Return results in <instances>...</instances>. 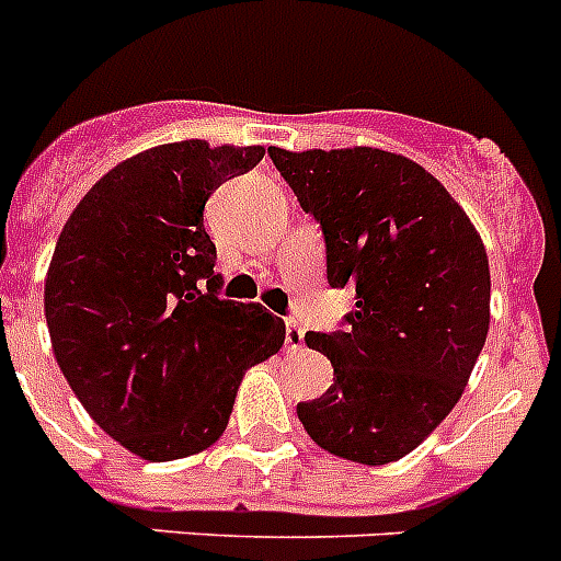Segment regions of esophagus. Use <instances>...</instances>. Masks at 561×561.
<instances>
[{"instance_id": "esophagus-1", "label": "esophagus", "mask_w": 561, "mask_h": 561, "mask_svg": "<svg viewBox=\"0 0 561 561\" xmlns=\"http://www.w3.org/2000/svg\"><path fill=\"white\" fill-rule=\"evenodd\" d=\"M304 346V329L298 320H286V348H300Z\"/></svg>"}]
</instances>
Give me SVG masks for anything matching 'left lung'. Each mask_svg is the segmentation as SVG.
I'll return each instance as SVG.
<instances>
[{
	"mask_svg": "<svg viewBox=\"0 0 561 561\" xmlns=\"http://www.w3.org/2000/svg\"><path fill=\"white\" fill-rule=\"evenodd\" d=\"M270 156L323 227L329 284L357 295L346 332L306 334L334 382L298 405L300 423L334 457L394 462L451 414L485 346V243L411 158L377 147Z\"/></svg>",
	"mask_w": 561,
	"mask_h": 561,
	"instance_id": "obj_1",
	"label": "left lung"
}]
</instances>
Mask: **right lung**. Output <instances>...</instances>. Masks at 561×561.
<instances>
[{"label":"right lung","instance_id":"right-lung-1","mask_svg":"<svg viewBox=\"0 0 561 561\" xmlns=\"http://www.w3.org/2000/svg\"><path fill=\"white\" fill-rule=\"evenodd\" d=\"M263 147L190 138L127 158L76 204L45 277L53 354L93 423L150 462L227 431L247 368L286 340L261 304L218 298L204 204Z\"/></svg>","mask_w":561,"mask_h":561}]
</instances>
